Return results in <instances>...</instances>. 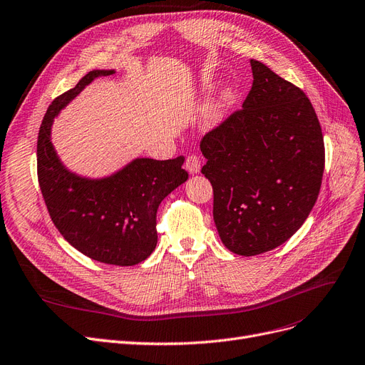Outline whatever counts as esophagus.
I'll use <instances>...</instances> for the list:
<instances>
[{
  "mask_svg": "<svg viewBox=\"0 0 365 365\" xmlns=\"http://www.w3.org/2000/svg\"><path fill=\"white\" fill-rule=\"evenodd\" d=\"M185 167L191 174H197L200 171V159L197 155H190L185 160Z\"/></svg>",
  "mask_w": 365,
  "mask_h": 365,
  "instance_id": "esophagus-1",
  "label": "esophagus"
}]
</instances>
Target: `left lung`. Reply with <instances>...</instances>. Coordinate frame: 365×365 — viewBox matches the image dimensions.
Wrapping results in <instances>:
<instances>
[{
  "label": "left lung",
  "instance_id": "left-lung-1",
  "mask_svg": "<svg viewBox=\"0 0 365 365\" xmlns=\"http://www.w3.org/2000/svg\"><path fill=\"white\" fill-rule=\"evenodd\" d=\"M242 108L207 132L201 168L213 187V220L239 255L271 251L308 218L322 185L325 144L305 93L257 60Z\"/></svg>",
  "mask_w": 365,
  "mask_h": 365
}]
</instances>
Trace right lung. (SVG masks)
I'll return each mask as SVG.
<instances>
[{"label":"right lung","mask_w":365,"mask_h":365,"mask_svg":"<svg viewBox=\"0 0 365 365\" xmlns=\"http://www.w3.org/2000/svg\"><path fill=\"white\" fill-rule=\"evenodd\" d=\"M113 73L91 71L52 101L38 129L37 179L53 225L73 248L101 263L133 266L156 248V212L187 180L185 158H140L110 178L90 180L67 171L51 144L52 120L61 108L94 78Z\"/></svg>","instance_id":"right-lung-1"}]
</instances>
